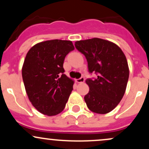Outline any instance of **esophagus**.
Listing matches in <instances>:
<instances>
[{
    "instance_id": "obj_1",
    "label": "esophagus",
    "mask_w": 149,
    "mask_h": 149,
    "mask_svg": "<svg viewBox=\"0 0 149 149\" xmlns=\"http://www.w3.org/2000/svg\"><path fill=\"white\" fill-rule=\"evenodd\" d=\"M85 78L84 77H81L80 78H78V79L76 80V82L78 83H84L85 81Z\"/></svg>"
}]
</instances>
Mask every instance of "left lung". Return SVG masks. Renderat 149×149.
<instances>
[{"instance_id":"left-lung-1","label":"left lung","mask_w":149,"mask_h":149,"mask_svg":"<svg viewBox=\"0 0 149 149\" xmlns=\"http://www.w3.org/2000/svg\"><path fill=\"white\" fill-rule=\"evenodd\" d=\"M75 46L86 57L89 72L97 75L85 81L90 88L84 97L87 107L96 113L111 112L127 87L129 67L125 55L116 44L98 38L76 41Z\"/></svg>"}]
</instances>
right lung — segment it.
<instances>
[{
  "mask_svg": "<svg viewBox=\"0 0 149 149\" xmlns=\"http://www.w3.org/2000/svg\"><path fill=\"white\" fill-rule=\"evenodd\" d=\"M74 49L71 40H51L36 44L27 52L22 78L29 100L44 115L64 110L74 82L64 74L65 57Z\"/></svg>",
  "mask_w": 149,
  "mask_h": 149,
  "instance_id": "1",
  "label": "right lung"
}]
</instances>
